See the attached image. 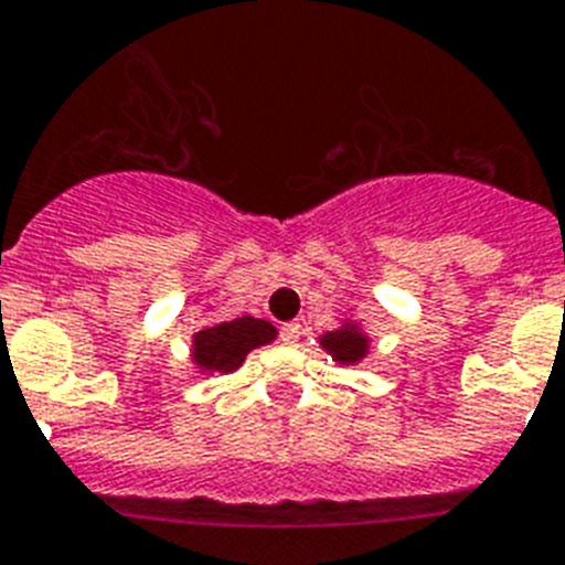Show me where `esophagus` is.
I'll list each match as a JSON object with an SVG mask.
<instances>
[{"label": "esophagus", "mask_w": 565, "mask_h": 565, "mask_svg": "<svg viewBox=\"0 0 565 565\" xmlns=\"http://www.w3.org/2000/svg\"><path fill=\"white\" fill-rule=\"evenodd\" d=\"M301 338V323H284L281 327V341L284 343H296Z\"/></svg>", "instance_id": "esophagus-1"}]
</instances>
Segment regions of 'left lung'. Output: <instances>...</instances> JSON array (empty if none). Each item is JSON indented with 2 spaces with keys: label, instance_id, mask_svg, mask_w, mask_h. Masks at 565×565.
I'll use <instances>...</instances> for the list:
<instances>
[{
  "label": "left lung",
  "instance_id": "obj_1",
  "mask_svg": "<svg viewBox=\"0 0 565 565\" xmlns=\"http://www.w3.org/2000/svg\"><path fill=\"white\" fill-rule=\"evenodd\" d=\"M323 347H327L338 361L350 364V361H358V358L366 352V338H361L352 330L327 332V335H323Z\"/></svg>",
  "mask_w": 565,
  "mask_h": 565
}]
</instances>
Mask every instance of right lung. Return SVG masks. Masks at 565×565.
<instances>
[{"instance_id": "right-lung-1", "label": "right lung", "mask_w": 565, "mask_h": 565, "mask_svg": "<svg viewBox=\"0 0 565 565\" xmlns=\"http://www.w3.org/2000/svg\"><path fill=\"white\" fill-rule=\"evenodd\" d=\"M273 338H276L273 323L249 316L233 318V321L215 323L195 335V361L201 364V370L233 372L235 366H242L249 350L273 341Z\"/></svg>"}]
</instances>
